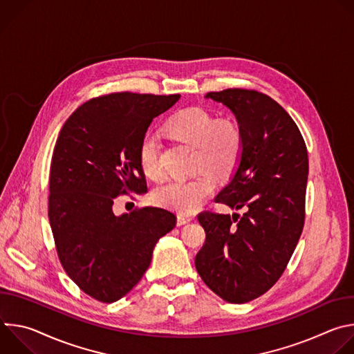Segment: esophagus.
<instances>
[{"instance_id":"esophagus-1","label":"esophagus","mask_w":354,"mask_h":354,"mask_svg":"<svg viewBox=\"0 0 354 354\" xmlns=\"http://www.w3.org/2000/svg\"><path fill=\"white\" fill-rule=\"evenodd\" d=\"M192 221V217L190 216H185V214H179L178 216V220H176V224L180 227V225H185L187 223Z\"/></svg>"}]
</instances>
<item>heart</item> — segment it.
I'll return each instance as SVG.
<instances>
[{"mask_svg": "<svg viewBox=\"0 0 354 354\" xmlns=\"http://www.w3.org/2000/svg\"><path fill=\"white\" fill-rule=\"evenodd\" d=\"M175 140L194 147L193 168L200 172L189 179H175L158 186L153 193L154 203L186 214L196 210L212 196L214 180L228 178L239 165L243 154V131L232 119H217L207 109L192 106L175 113L165 126ZM138 164L145 176L158 180L164 175L160 138L147 131L138 147Z\"/></svg>", "mask_w": 354, "mask_h": 354, "instance_id": "b5f03b06", "label": "heart"}]
</instances>
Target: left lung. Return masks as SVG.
Segmentation results:
<instances>
[{
  "mask_svg": "<svg viewBox=\"0 0 354 354\" xmlns=\"http://www.w3.org/2000/svg\"><path fill=\"white\" fill-rule=\"evenodd\" d=\"M207 97L232 111L243 131V154L216 201L241 214L205 210L206 231L196 269L223 299L252 301L286 270L306 221L308 153L290 115L266 93L228 88Z\"/></svg>",
  "mask_w": 354,
  "mask_h": 354,
  "instance_id": "1",
  "label": "left lung"
}]
</instances>
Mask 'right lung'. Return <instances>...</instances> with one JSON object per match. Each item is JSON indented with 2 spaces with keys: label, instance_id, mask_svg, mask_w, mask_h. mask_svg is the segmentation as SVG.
I'll return each instance as SVG.
<instances>
[{
  "label": "right lung",
  "instance_id": "1",
  "mask_svg": "<svg viewBox=\"0 0 354 354\" xmlns=\"http://www.w3.org/2000/svg\"><path fill=\"white\" fill-rule=\"evenodd\" d=\"M179 97L100 95L82 104L57 137L48 182L57 257L71 280L100 302L120 299L141 280L154 245L176 225V216L165 209L136 207L116 217L112 206L122 194L147 192L140 141Z\"/></svg>",
  "mask_w": 354,
  "mask_h": 354
}]
</instances>
